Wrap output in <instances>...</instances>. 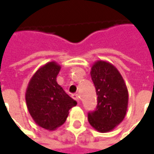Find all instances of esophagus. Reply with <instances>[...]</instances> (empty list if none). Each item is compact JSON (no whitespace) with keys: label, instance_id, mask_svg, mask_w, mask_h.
Instances as JSON below:
<instances>
[{"label":"esophagus","instance_id":"obj_1","mask_svg":"<svg viewBox=\"0 0 154 154\" xmlns=\"http://www.w3.org/2000/svg\"><path fill=\"white\" fill-rule=\"evenodd\" d=\"M73 98H74V99H76L78 102H80V95L79 94H74L73 95Z\"/></svg>","mask_w":154,"mask_h":154}]
</instances>
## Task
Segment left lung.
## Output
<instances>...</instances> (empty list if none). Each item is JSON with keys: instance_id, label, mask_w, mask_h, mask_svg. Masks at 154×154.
Segmentation results:
<instances>
[{"instance_id": "obj_1", "label": "left lung", "mask_w": 154, "mask_h": 154, "mask_svg": "<svg viewBox=\"0 0 154 154\" xmlns=\"http://www.w3.org/2000/svg\"><path fill=\"white\" fill-rule=\"evenodd\" d=\"M91 77L98 95L97 109L88 113V122L100 133L113 130L124 119L128 92L117 68L105 61H97L91 68Z\"/></svg>"}]
</instances>
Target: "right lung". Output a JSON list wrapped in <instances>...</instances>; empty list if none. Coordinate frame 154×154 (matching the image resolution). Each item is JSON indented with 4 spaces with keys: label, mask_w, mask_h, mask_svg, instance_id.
Masks as SVG:
<instances>
[{
    "label": "right lung",
    "mask_w": 154,
    "mask_h": 154,
    "mask_svg": "<svg viewBox=\"0 0 154 154\" xmlns=\"http://www.w3.org/2000/svg\"><path fill=\"white\" fill-rule=\"evenodd\" d=\"M61 66L50 62L36 71L26 91L27 109L34 122L47 130H55L62 125L68 111L77 104L60 85L56 77Z\"/></svg>",
    "instance_id": "right-lung-1"
}]
</instances>
